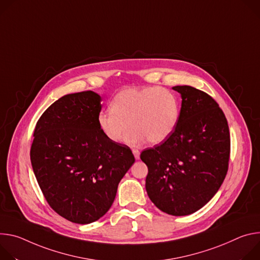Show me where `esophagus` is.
Wrapping results in <instances>:
<instances>
[{
  "label": "esophagus",
  "instance_id": "34e87169",
  "mask_svg": "<svg viewBox=\"0 0 260 260\" xmlns=\"http://www.w3.org/2000/svg\"><path fill=\"white\" fill-rule=\"evenodd\" d=\"M132 153H133V155H134L135 159H136V160H138V159H139V157H140V153H139V151L134 149V150H132Z\"/></svg>",
  "mask_w": 260,
  "mask_h": 260
}]
</instances>
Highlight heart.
Here are the masks:
<instances>
[{"label":"heart","mask_w":260,"mask_h":260,"mask_svg":"<svg viewBox=\"0 0 260 260\" xmlns=\"http://www.w3.org/2000/svg\"><path fill=\"white\" fill-rule=\"evenodd\" d=\"M178 96L159 86L129 88L119 92L110 102V109L97 117L103 135L112 143L122 141L129 125L126 142L136 146L148 141L159 145L176 130L180 120Z\"/></svg>","instance_id":"heart-1"}]
</instances>
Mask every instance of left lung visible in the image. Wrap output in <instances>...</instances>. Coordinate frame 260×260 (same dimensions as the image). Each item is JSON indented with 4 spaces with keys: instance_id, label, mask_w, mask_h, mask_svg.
<instances>
[{
    "instance_id": "obj_1",
    "label": "left lung",
    "mask_w": 260,
    "mask_h": 260,
    "mask_svg": "<svg viewBox=\"0 0 260 260\" xmlns=\"http://www.w3.org/2000/svg\"><path fill=\"white\" fill-rule=\"evenodd\" d=\"M182 107L176 130L146 149V190L152 203L172 216H187L206 206L221 187L228 169L230 135L218 103L190 85L174 86Z\"/></svg>"
}]
</instances>
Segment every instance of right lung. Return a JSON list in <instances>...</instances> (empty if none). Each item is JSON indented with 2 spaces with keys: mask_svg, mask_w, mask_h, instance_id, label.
<instances>
[{
  "mask_svg": "<svg viewBox=\"0 0 260 260\" xmlns=\"http://www.w3.org/2000/svg\"><path fill=\"white\" fill-rule=\"evenodd\" d=\"M101 108L93 91L65 95L43 112L34 131L30 156L39 187L55 213L77 224L107 213L135 161L129 147L101 132Z\"/></svg>",
  "mask_w": 260,
  "mask_h": 260,
  "instance_id": "obj_1",
  "label": "right lung"
}]
</instances>
